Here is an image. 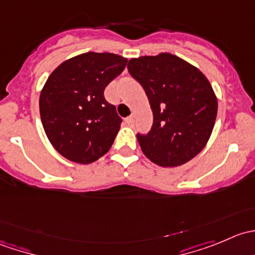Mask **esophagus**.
<instances>
[{
  "instance_id": "1",
  "label": "esophagus",
  "mask_w": 255,
  "mask_h": 255,
  "mask_svg": "<svg viewBox=\"0 0 255 255\" xmlns=\"http://www.w3.org/2000/svg\"><path fill=\"white\" fill-rule=\"evenodd\" d=\"M125 125L126 126H133L134 125V118L133 117H127V118H125Z\"/></svg>"
}]
</instances>
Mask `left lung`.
Instances as JSON below:
<instances>
[{
  "label": "left lung",
  "instance_id": "left-lung-1",
  "mask_svg": "<svg viewBox=\"0 0 255 255\" xmlns=\"http://www.w3.org/2000/svg\"><path fill=\"white\" fill-rule=\"evenodd\" d=\"M128 71L145 90L153 112L144 155L163 168L187 163L205 148L217 116V97L202 71L170 53L128 61Z\"/></svg>",
  "mask_w": 255,
  "mask_h": 255
}]
</instances>
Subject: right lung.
Segmentation results:
<instances>
[{"label":"right lung","mask_w":255,"mask_h":255,"mask_svg":"<svg viewBox=\"0 0 255 255\" xmlns=\"http://www.w3.org/2000/svg\"><path fill=\"white\" fill-rule=\"evenodd\" d=\"M127 65L113 53L80 54L49 75L39 97L43 128L59 154L91 164L112 146L122 118L104 96L107 85Z\"/></svg>","instance_id":"obj_1"}]
</instances>
